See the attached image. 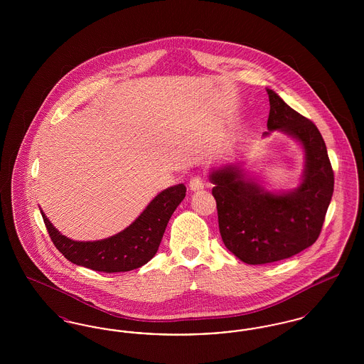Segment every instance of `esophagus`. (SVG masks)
Instances as JSON below:
<instances>
[{
	"label": "esophagus",
	"instance_id": "1",
	"mask_svg": "<svg viewBox=\"0 0 364 364\" xmlns=\"http://www.w3.org/2000/svg\"><path fill=\"white\" fill-rule=\"evenodd\" d=\"M190 188L192 191H200L205 188V180L202 177H192L190 180Z\"/></svg>",
	"mask_w": 364,
	"mask_h": 364
}]
</instances>
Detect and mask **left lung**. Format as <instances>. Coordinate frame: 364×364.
I'll use <instances>...</instances> for the list:
<instances>
[{"label":"left lung","instance_id":"left-lung-1","mask_svg":"<svg viewBox=\"0 0 364 364\" xmlns=\"http://www.w3.org/2000/svg\"><path fill=\"white\" fill-rule=\"evenodd\" d=\"M267 129L288 132L306 150V172L299 188L274 195L245 181L240 171L225 168L211 174L218 225L226 248L248 264L291 258L321 235L334 190L325 140L316 125L267 88ZM269 132H266L267 135Z\"/></svg>","mask_w":364,"mask_h":364}]
</instances>
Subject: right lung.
Wrapping results in <instances>:
<instances>
[{"mask_svg":"<svg viewBox=\"0 0 364 364\" xmlns=\"http://www.w3.org/2000/svg\"><path fill=\"white\" fill-rule=\"evenodd\" d=\"M186 186L162 191L119 235L100 242H73L63 236L41 211L55 248L67 259L102 273H120L138 269L156 255L164 232L176 208L186 196Z\"/></svg>","mask_w":364,"mask_h":364,"instance_id":"right-lung-1","label":"right lung"}]
</instances>
